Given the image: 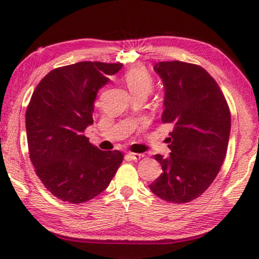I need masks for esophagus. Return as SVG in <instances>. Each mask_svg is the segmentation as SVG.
<instances>
[{"instance_id": "1", "label": "esophagus", "mask_w": 259, "mask_h": 259, "mask_svg": "<svg viewBox=\"0 0 259 259\" xmlns=\"http://www.w3.org/2000/svg\"><path fill=\"white\" fill-rule=\"evenodd\" d=\"M128 155L131 160H134V161H138V160H140V159H143L144 157V154H139V153H128Z\"/></svg>"}]
</instances>
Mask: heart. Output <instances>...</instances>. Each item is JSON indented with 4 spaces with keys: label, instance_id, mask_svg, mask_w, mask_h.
I'll return each mask as SVG.
<instances>
[{
    "label": "heart",
    "instance_id": "heart-1",
    "mask_svg": "<svg viewBox=\"0 0 259 259\" xmlns=\"http://www.w3.org/2000/svg\"><path fill=\"white\" fill-rule=\"evenodd\" d=\"M124 82L134 97L147 96L153 88V78L144 67H134L124 74Z\"/></svg>",
    "mask_w": 259,
    "mask_h": 259
}]
</instances>
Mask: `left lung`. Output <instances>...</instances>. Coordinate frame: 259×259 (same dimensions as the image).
<instances>
[{
    "instance_id": "obj_1",
    "label": "left lung",
    "mask_w": 259,
    "mask_h": 259,
    "mask_svg": "<svg viewBox=\"0 0 259 259\" xmlns=\"http://www.w3.org/2000/svg\"><path fill=\"white\" fill-rule=\"evenodd\" d=\"M153 68L164 89L161 120L174 129L170 155H154L162 174L150 190L168 202L186 203L199 198L221 170L231 133L230 109L217 82L198 65L161 61Z\"/></svg>"
}]
</instances>
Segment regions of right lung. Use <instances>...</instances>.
Instances as JSON below:
<instances>
[{"label":"right lung","mask_w":259,"mask_h":259,"mask_svg":"<svg viewBox=\"0 0 259 259\" xmlns=\"http://www.w3.org/2000/svg\"><path fill=\"white\" fill-rule=\"evenodd\" d=\"M122 64L81 61L42 78L26 111L30 161L43 185L73 204L100 194L123 161L119 151L103 152L83 133L94 123L95 99Z\"/></svg>","instance_id":"obj_1"}]
</instances>
